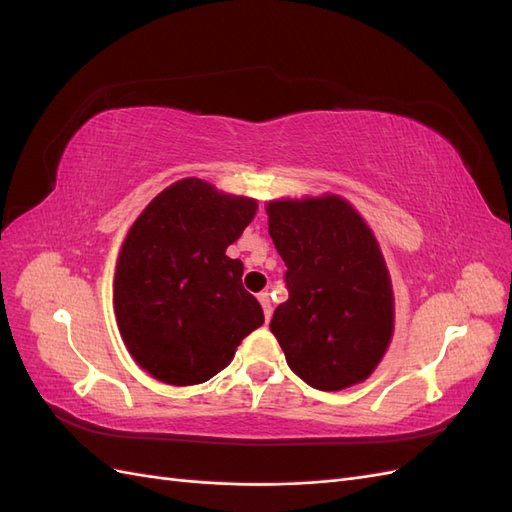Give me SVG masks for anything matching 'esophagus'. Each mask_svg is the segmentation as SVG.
Here are the masks:
<instances>
[{
    "label": "esophagus",
    "instance_id": "1",
    "mask_svg": "<svg viewBox=\"0 0 512 512\" xmlns=\"http://www.w3.org/2000/svg\"><path fill=\"white\" fill-rule=\"evenodd\" d=\"M258 301L262 305V312H265V318L269 320L273 314V307H271V299H269V292H260L258 294Z\"/></svg>",
    "mask_w": 512,
    "mask_h": 512
}]
</instances>
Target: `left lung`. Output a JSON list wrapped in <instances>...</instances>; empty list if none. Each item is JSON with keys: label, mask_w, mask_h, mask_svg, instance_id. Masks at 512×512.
<instances>
[{"label": "left lung", "mask_w": 512, "mask_h": 512, "mask_svg": "<svg viewBox=\"0 0 512 512\" xmlns=\"http://www.w3.org/2000/svg\"><path fill=\"white\" fill-rule=\"evenodd\" d=\"M267 215L288 288L269 327L290 369L318 391L363 382L389 348L395 318L374 232L335 194L273 200Z\"/></svg>", "instance_id": "8db88e82"}]
</instances>
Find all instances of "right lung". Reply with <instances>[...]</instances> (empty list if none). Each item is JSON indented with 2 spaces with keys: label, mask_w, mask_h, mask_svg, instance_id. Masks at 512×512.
<instances>
[{
  "label": "right lung",
  "mask_w": 512,
  "mask_h": 512,
  "mask_svg": "<svg viewBox=\"0 0 512 512\" xmlns=\"http://www.w3.org/2000/svg\"><path fill=\"white\" fill-rule=\"evenodd\" d=\"M256 209L254 198L190 177L168 185L132 224L117 258L113 303L123 344L156 380L207 382L265 322L243 288V262L226 256Z\"/></svg>",
  "instance_id": "right-lung-1"
}]
</instances>
